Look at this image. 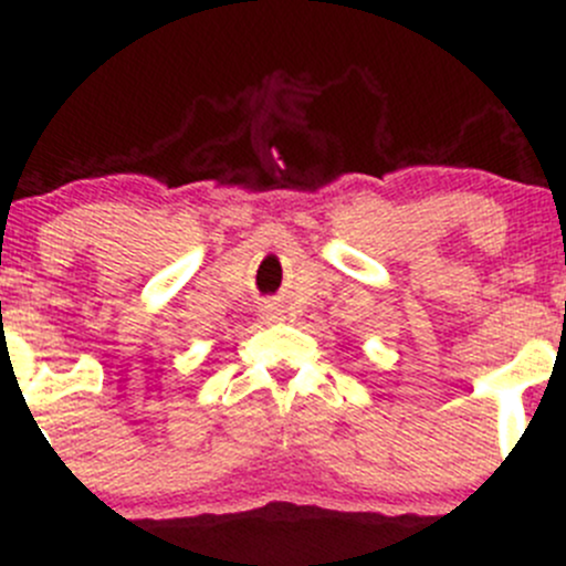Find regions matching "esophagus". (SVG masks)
<instances>
[{
	"mask_svg": "<svg viewBox=\"0 0 566 566\" xmlns=\"http://www.w3.org/2000/svg\"><path fill=\"white\" fill-rule=\"evenodd\" d=\"M261 313H264L266 321H281L283 310L277 307V305H264V307H261Z\"/></svg>",
	"mask_w": 566,
	"mask_h": 566,
	"instance_id": "obj_1",
	"label": "esophagus"
}]
</instances>
